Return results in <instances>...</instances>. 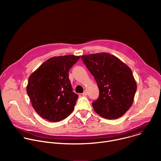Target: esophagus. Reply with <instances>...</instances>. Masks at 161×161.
Segmentation results:
<instances>
[{"instance_id": "obj_1", "label": "esophagus", "mask_w": 161, "mask_h": 161, "mask_svg": "<svg viewBox=\"0 0 161 161\" xmlns=\"http://www.w3.org/2000/svg\"><path fill=\"white\" fill-rule=\"evenodd\" d=\"M88 94V92H87V90H84V92H83V93L82 94V95H83V96H86Z\"/></svg>"}]
</instances>
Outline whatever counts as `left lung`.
<instances>
[{
    "instance_id": "1",
    "label": "left lung",
    "mask_w": 161,
    "mask_h": 161,
    "mask_svg": "<svg viewBox=\"0 0 161 161\" xmlns=\"http://www.w3.org/2000/svg\"><path fill=\"white\" fill-rule=\"evenodd\" d=\"M99 89V98L92 103L94 111L106 119H117L131 107L136 82L130 69L119 58L108 53L81 57Z\"/></svg>"
}]
</instances>
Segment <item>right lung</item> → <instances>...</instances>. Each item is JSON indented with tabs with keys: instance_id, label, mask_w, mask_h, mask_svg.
Listing matches in <instances>:
<instances>
[{
	"instance_id": "1",
	"label": "right lung",
	"mask_w": 161,
	"mask_h": 161,
	"mask_svg": "<svg viewBox=\"0 0 161 161\" xmlns=\"http://www.w3.org/2000/svg\"><path fill=\"white\" fill-rule=\"evenodd\" d=\"M80 57H52L29 76L27 92L32 107L42 119L59 122L73 112L78 96L73 92L68 73Z\"/></svg>"
}]
</instances>
